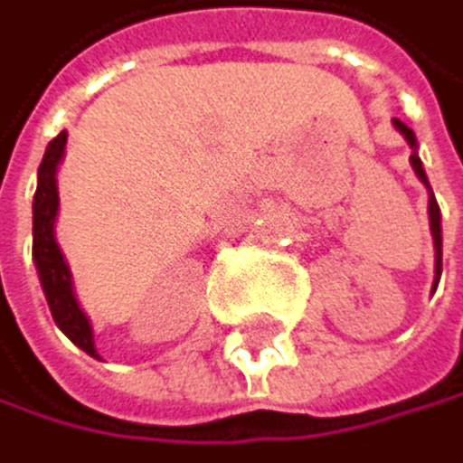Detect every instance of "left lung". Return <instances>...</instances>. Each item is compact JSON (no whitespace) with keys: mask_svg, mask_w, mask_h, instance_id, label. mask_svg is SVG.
<instances>
[{"mask_svg":"<svg viewBox=\"0 0 463 463\" xmlns=\"http://www.w3.org/2000/svg\"><path fill=\"white\" fill-rule=\"evenodd\" d=\"M394 129H398L403 137H406V144L412 146V149H418V140H415V132L409 129L406 123H401L398 118H394ZM409 164H412V169H415V175L430 186V181H427V173H423V164H420V158H418V152H412L409 155ZM430 230H432V241H435V285H438V279H441V210H438V201H435V195H432V190H430Z\"/></svg>","mask_w":463,"mask_h":463,"instance_id":"obj_1","label":"left lung"}]
</instances>
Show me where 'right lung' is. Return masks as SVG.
Here are the masks:
<instances>
[{
  "mask_svg": "<svg viewBox=\"0 0 463 463\" xmlns=\"http://www.w3.org/2000/svg\"><path fill=\"white\" fill-rule=\"evenodd\" d=\"M65 140H69V132H60L51 140L45 149V158L40 164V178H36V195H33V262H36V273H40V282H43L54 323L74 345L83 348L86 354L97 357L91 323L74 297L71 270L65 265L62 250L54 239V222L60 210L57 166L65 155Z\"/></svg>",
  "mask_w": 463,
  "mask_h": 463,
  "instance_id": "1",
  "label": "right lung"
}]
</instances>
